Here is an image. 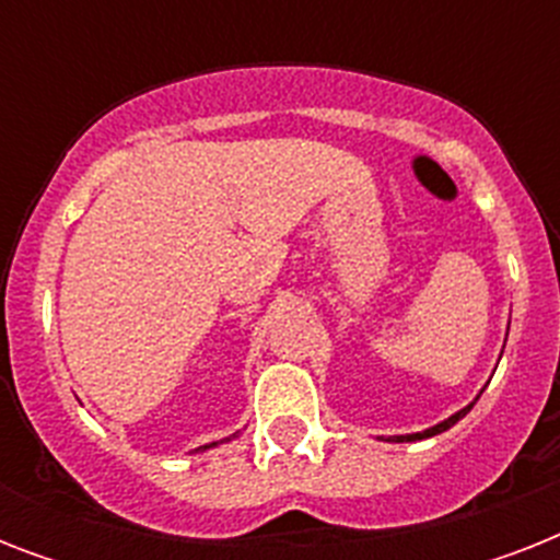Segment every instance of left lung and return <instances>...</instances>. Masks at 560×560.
<instances>
[{
  "label": "left lung",
  "mask_w": 560,
  "mask_h": 560,
  "mask_svg": "<svg viewBox=\"0 0 560 560\" xmlns=\"http://www.w3.org/2000/svg\"><path fill=\"white\" fill-rule=\"evenodd\" d=\"M470 407H474V404H470ZM470 407L459 409V412H456V416L444 418L442 424L430 427V430H424V433H412V435H392L389 442H418V439H430V435H439V433H444V430H451V427L456 424V421H459V418H465V416H468V412H470Z\"/></svg>",
  "instance_id": "obj_1"
}]
</instances>
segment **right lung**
Segmentation results:
<instances>
[{"instance_id":"1","label":"right lung","mask_w":560,"mask_h":560,"mask_svg":"<svg viewBox=\"0 0 560 560\" xmlns=\"http://www.w3.org/2000/svg\"><path fill=\"white\" fill-rule=\"evenodd\" d=\"M206 447H214V442H211V444H206ZM206 447H202V451H206Z\"/></svg>"}]
</instances>
